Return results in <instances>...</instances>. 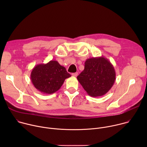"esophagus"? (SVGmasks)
Instances as JSON below:
<instances>
[{
  "mask_svg": "<svg viewBox=\"0 0 147 147\" xmlns=\"http://www.w3.org/2000/svg\"><path fill=\"white\" fill-rule=\"evenodd\" d=\"M72 76L73 77H77L78 76V73H72L71 74Z\"/></svg>",
  "mask_w": 147,
  "mask_h": 147,
  "instance_id": "34e87169",
  "label": "esophagus"
}]
</instances>
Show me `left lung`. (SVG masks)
I'll return each instance as SVG.
<instances>
[{
  "label": "left lung",
  "mask_w": 147,
  "mask_h": 147,
  "mask_svg": "<svg viewBox=\"0 0 147 147\" xmlns=\"http://www.w3.org/2000/svg\"><path fill=\"white\" fill-rule=\"evenodd\" d=\"M77 78L90 96L98 97L111 89L116 80V72L108 59L92 57L86 60L84 69Z\"/></svg>",
  "instance_id": "1"
}]
</instances>
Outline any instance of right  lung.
Listing matches in <instances>:
<instances>
[{"label":"right lung","mask_w":147,"mask_h":147,"mask_svg":"<svg viewBox=\"0 0 147 147\" xmlns=\"http://www.w3.org/2000/svg\"><path fill=\"white\" fill-rule=\"evenodd\" d=\"M70 77L71 75L67 72L66 68L56 60L36 65L31 73V80L34 86L45 94H52L58 91L65 80Z\"/></svg>","instance_id":"right-lung-1"}]
</instances>
